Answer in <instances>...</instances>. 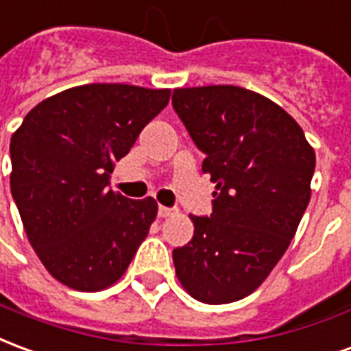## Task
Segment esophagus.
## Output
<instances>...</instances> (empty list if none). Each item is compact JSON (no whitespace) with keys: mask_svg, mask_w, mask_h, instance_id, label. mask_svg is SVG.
Instances as JSON below:
<instances>
[{"mask_svg":"<svg viewBox=\"0 0 351 351\" xmlns=\"http://www.w3.org/2000/svg\"><path fill=\"white\" fill-rule=\"evenodd\" d=\"M158 214H160L161 218H167V216H171V214H175V208H169V206L160 205L158 206Z\"/></svg>","mask_w":351,"mask_h":351,"instance_id":"34e87169","label":"esophagus"}]
</instances>
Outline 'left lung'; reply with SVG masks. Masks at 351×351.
<instances>
[{"label": "left lung", "mask_w": 351, "mask_h": 351, "mask_svg": "<svg viewBox=\"0 0 351 351\" xmlns=\"http://www.w3.org/2000/svg\"><path fill=\"white\" fill-rule=\"evenodd\" d=\"M173 108L216 182L213 214H191V241L173 250L176 276L201 302L239 301L263 284L291 243L308 206L316 154L284 108L246 88H176Z\"/></svg>", "instance_id": "8db88e82"}]
</instances>
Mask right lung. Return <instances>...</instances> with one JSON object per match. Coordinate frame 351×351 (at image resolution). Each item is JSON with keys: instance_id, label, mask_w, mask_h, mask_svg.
<instances>
[{"instance_id": "1", "label": "right lung", "mask_w": 351, "mask_h": 351, "mask_svg": "<svg viewBox=\"0 0 351 351\" xmlns=\"http://www.w3.org/2000/svg\"><path fill=\"white\" fill-rule=\"evenodd\" d=\"M171 90L84 84L41 101L11 137V193L47 271L79 291L112 286L158 214L152 197L108 188L114 163Z\"/></svg>"}]
</instances>
